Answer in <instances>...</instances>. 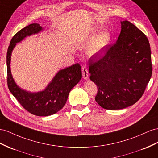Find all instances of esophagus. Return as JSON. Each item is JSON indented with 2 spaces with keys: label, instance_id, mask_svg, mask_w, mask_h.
Instances as JSON below:
<instances>
[{
  "label": "esophagus",
  "instance_id": "34e87169",
  "mask_svg": "<svg viewBox=\"0 0 158 158\" xmlns=\"http://www.w3.org/2000/svg\"><path fill=\"white\" fill-rule=\"evenodd\" d=\"M82 75H83V77L85 79H87L89 77V72L87 68L85 66H83L82 67Z\"/></svg>",
  "mask_w": 158,
  "mask_h": 158
}]
</instances>
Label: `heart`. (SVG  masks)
<instances>
[{
  "label": "heart",
  "instance_id": "heart-1",
  "mask_svg": "<svg viewBox=\"0 0 158 158\" xmlns=\"http://www.w3.org/2000/svg\"><path fill=\"white\" fill-rule=\"evenodd\" d=\"M93 37H90L89 40L85 39L84 42H87L90 40ZM111 37L110 33L107 32H103L92 40L89 45L87 52L89 55H94L102 51L104 47H106L110 42Z\"/></svg>",
  "mask_w": 158,
  "mask_h": 158
}]
</instances>
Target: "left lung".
<instances>
[{"mask_svg": "<svg viewBox=\"0 0 158 158\" xmlns=\"http://www.w3.org/2000/svg\"><path fill=\"white\" fill-rule=\"evenodd\" d=\"M117 42L106 47L98 60L89 59L90 79L98 87L95 101L106 110L132 106L144 94L152 74L151 49L142 31L127 21L121 22Z\"/></svg>", "mask_w": 158, "mask_h": 158, "instance_id": "obj_1", "label": "left lung"}]
</instances>
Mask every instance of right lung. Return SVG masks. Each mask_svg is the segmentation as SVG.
Listing matches in <instances>:
<instances>
[{
	"label": "right lung",
	"instance_id": "add662e5",
	"mask_svg": "<svg viewBox=\"0 0 158 158\" xmlns=\"http://www.w3.org/2000/svg\"><path fill=\"white\" fill-rule=\"evenodd\" d=\"M43 29L38 23L25 27L12 38L6 54L7 85L11 94L23 107L31 114L48 116L56 114L66 103L70 91L82 77L81 68L79 63L59 71L50 84L43 91L29 93L19 88L14 81L10 68V56L16 43L27 36L37 33Z\"/></svg>",
	"mask_w": 158,
	"mask_h": 158
}]
</instances>
